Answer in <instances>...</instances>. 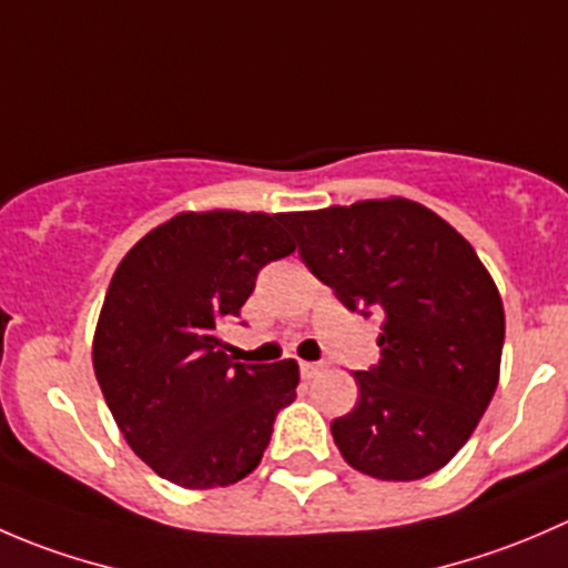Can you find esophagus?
Segmentation results:
<instances>
[{
  "mask_svg": "<svg viewBox=\"0 0 568 568\" xmlns=\"http://www.w3.org/2000/svg\"><path fill=\"white\" fill-rule=\"evenodd\" d=\"M300 371L305 379H313V376H318L321 371H324V365L321 363H300Z\"/></svg>",
  "mask_w": 568,
  "mask_h": 568,
  "instance_id": "1",
  "label": "esophagus"
}]
</instances>
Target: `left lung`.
Masks as SVG:
<instances>
[{"mask_svg": "<svg viewBox=\"0 0 568 568\" xmlns=\"http://www.w3.org/2000/svg\"><path fill=\"white\" fill-rule=\"evenodd\" d=\"M285 225L348 311L385 313L379 363L354 374L357 406L332 420L337 450L382 480L437 473L497 390L506 316L495 280L462 233L404 197L285 214Z\"/></svg>", "mask_w": 568, "mask_h": 568, "instance_id": "8db88e82", "label": "left lung"}]
</instances>
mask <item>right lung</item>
<instances>
[{"instance_id": "1", "label": "right lung", "mask_w": 568, "mask_h": 568, "mask_svg": "<svg viewBox=\"0 0 568 568\" xmlns=\"http://www.w3.org/2000/svg\"><path fill=\"white\" fill-rule=\"evenodd\" d=\"M283 225L285 214H178L140 239L109 283L95 379L131 450L178 486L250 475L296 398L294 359L233 363L216 335L242 313L257 272L294 252Z\"/></svg>"}]
</instances>
